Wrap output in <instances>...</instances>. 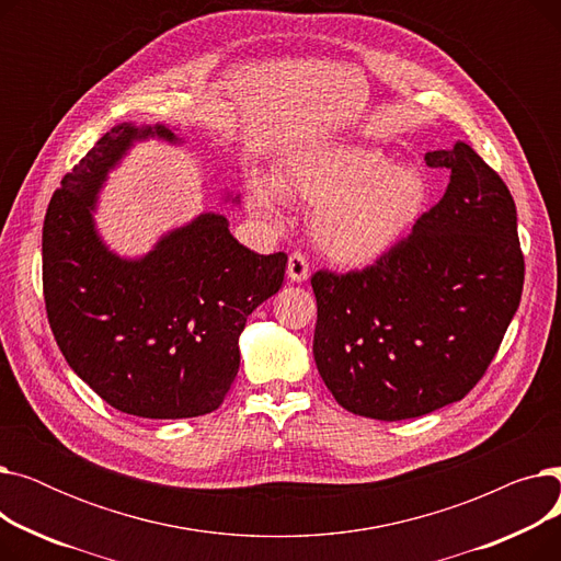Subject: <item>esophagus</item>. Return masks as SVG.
<instances>
[{
	"label": "esophagus",
	"instance_id": "esophagus-1",
	"mask_svg": "<svg viewBox=\"0 0 561 561\" xmlns=\"http://www.w3.org/2000/svg\"><path fill=\"white\" fill-rule=\"evenodd\" d=\"M288 277L293 282H305L309 277V259L302 252H293L288 256Z\"/></svg>",
	"mask_w": 561,
	"mask_h": 561
}]
</instances>
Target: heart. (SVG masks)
Segmentation results:
<instances>
[{
  "label": "heart",
  "instance_id": "heart-1",
  "mask_svg": "<svg viewBox=\"0 0 561 561\" xmlns=\"http://www.w3.org/2000/svg\"><path fill=\"white\" fill-rule=\"evenodd\" d=\"M284 193L313 206L318 248L339 263H368L393 248L423 216L430 182L421 168L393 165L373 147L330 145L293 157L275 180L256 176L250 206L279 216Z\"/></svg>",
  "mask_w": 561,
  "mask_h": 561
}]
</instances>
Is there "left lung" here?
Wrapping results in <instances>:
<instances>
[{"mask_svg":"<svg viewBox=\"0 0 561 561\" xmlns=\"http://www.w3.org/2000/svg\"><path fill=\"white\" fill-rule=\"evenodd\" d=\"M450 184L407 239L362 271L311 277L313 357L336 402L404 421L470 393L518 309L525 261L516 204L466 142L425 154Z\"/></svg>","mask_w":561,"mask_h":561,"instance_id":"8db88e82","label":"left lung"}]
</instances>
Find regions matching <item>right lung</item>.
I'll return each instance as SVG.
<instances>
[{
	"label": "right lung",
	"instance_id": "right-lung-1",
	"mask_svg": "<svg viewBox=\"0 0 561 561\" xmlns=\"http://www.w3.org/2000/svg\"><path fill=\"white\" fill-rule=\"evenodd\" d=\"M106 131L61 180L43 225V296L70 368L106 404L138 419L216 411L239 373L248 316L279 290L288 256L256 254L204 214L138 261L111 254L93 227L95 193L136 138Z\"/></svg>",
	"mask_w": 561,
	"mask_h": 561
}]
</instances>
